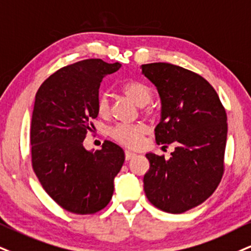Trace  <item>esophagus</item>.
I'll list each match as a JSON object with an SVG mask.
<instances>
[{
	"instance_id": "esophagus-1",
	"label": "esophagus",
	"mask_w": 251,
	"mask_h": 251,
	"mask_svg": "<svg viewBox=\"0 0 251 251\" xmlns=\"http://www.w3.org/2000/svg\"><path fill=\"white\" fill-rule=\"evenodd\" d=\"M125 156H126V160H129V159H131L132 157H135L136 153L132 152V151H128V150H126V152H125Z\"/></svg>"
}]
</instances>
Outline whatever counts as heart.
<instances>
[{
    "mask_svg": "<svg viewBox=\"0 0 251 251\" xmlns=\"http://www.w3.org/2000/svg\"><path fill=\"white\" fill-rule=\"evenodd\" d=\"M121 91L132 99L140 106L149 103L151 98H152V88L147 82L140 79H132L125 81L121 85ZM95 106H97L99 115L107 116L109 114V97H108L106 92H99ZM145 131H147V129L142 123L117 125L110 129L109 135L114 141H116L121 145L135 149V148H138L141 145L142 138H143Z\"/></svg>",
    "mask_w": 251,
    "mask_h": 251,
    "instance_id": "1",
    "label": "heart"
}]
</instances>
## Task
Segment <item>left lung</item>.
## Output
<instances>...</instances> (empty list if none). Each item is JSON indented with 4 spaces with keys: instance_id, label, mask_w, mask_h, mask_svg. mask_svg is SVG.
I'll use <instances>...</instances> for the list:
<instances>
[{
    "instance_id": "obj_1",
    "label": "left lung",
    "mask_w": 251,
    "mask_h": 251,
    "mask_svg": "<svg viewBox=\"0 0 251 251\" xmlns=\"http://www.w3.org/2000/svg\"><path fill=\"white\" fill-rule=\"evenodd\" d=\"M162 100L157 144L176 145L170 159L147 153L144 192L154 207L180 214L213 194L225 173L227 114L213 86L200 74L168 63L142 65ZM168 147V145H165Z\"/></svg>"
}]
</instances>
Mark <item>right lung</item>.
I'll use <instances>...</instances> for the list:
<instances>
[{"instance_id": "1", "label": "right lung", "mask_w": 251, "mask_h": 251, "mask_svg": "<svg viewBox=\"0 0 251 251\" xmlns=\"http://www.w3.org/2000/svg\"><path fill=\"white\" fill-rule=\"evenodd\" d=\"M121 64L86 59L51 74L36 93L30 126L31 162L46 193L65 211L88 215L100 212L114 193L122 168V148L104 141L87 151L83 140L97 119L101 81Z\"/></svg>"}]
</instances>
